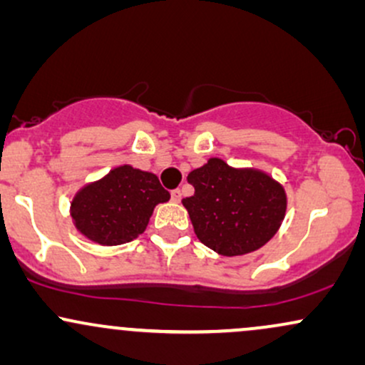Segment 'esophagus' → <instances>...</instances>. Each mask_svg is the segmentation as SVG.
<instances>
[{
    "instance_id": "esophagus-1",
    "label": "esophagus",
    "mask_w": 365,
    "mask_h": 365,
    "mask_svg": "<svg viewBox=\"0 0 365 365\" xmlns=\"http://www.w3.org/2000/svg\"><path fill=\"white\" fill-rule=\"evenodd\" d=\"M171 200H173V202H180V200H182V190H180V188L171 190Z\"/></svg>"
}]
</instances>
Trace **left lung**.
Segmentation results:
<instances>
[{
	"instance_id": "8db88e82",
	"label": "left lung",
	"mask_w": 365,
	"mask_h": 365,
	"mask_svg": "<svg viewBox=\"0 0 365 365\" xmlns=\"http://www.w3.org/2000/svg\"><path fill=\"white\" fill-rule=\"evenodd\" d=\"M192 197L183 199L195 235L221 255H244L274 237L287 211V194L259 170H237L211 158L190 171Z\"/></svg>"
}]
</instances>
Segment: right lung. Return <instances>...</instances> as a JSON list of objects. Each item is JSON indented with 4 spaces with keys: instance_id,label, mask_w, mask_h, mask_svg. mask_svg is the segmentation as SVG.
Wrapping results in <instances>:
<instances>
[{
    "instance_id": "obj_1",
    "label": "right lung",
    "mask_w": 365,
    "mask_h": 365,
    "mask_svg": "<svg viewBox=\"0 0 365 365\" xmlns=\"http://www.w3.org/2000/svg\"><path fill=\"white\" fill-rule=\"evenodd\" d=\"M170 200L154 173L123 165L77 192L72 217L78 232L101 245H120L144 233L159 202Z\"/></svg>"
}]
</instances>
